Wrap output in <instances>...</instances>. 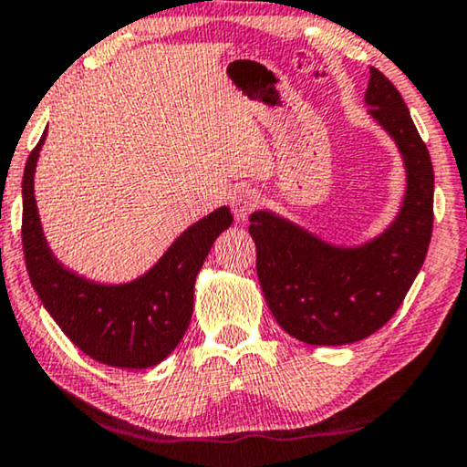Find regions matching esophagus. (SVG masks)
<instances>
[{"label":"esophagus","mask_w":467,"mask_h":467,"mask_svg":"<svg viewBox=\"0 0 467 467\" xmlns=\"http://www.w3.org/2000/svg\"><path fill=\"white\" fill-rule=\"evenodd\" d=\"M259 203H261L259 191H254L251 187H242L238 191H234L232 195V210L238 221H246L248 214H251Z\"/></svg>","instance_id":"34e87169"}]
</instances>
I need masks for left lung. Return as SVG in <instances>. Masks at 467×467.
I'll use <instances>...</instances> for the list:
<instances>
[{"label":"left lung","instance_id":"obj_1","mask_svg":"<svg viewBox=\"0 0 467 467\" xmlns=\"http://www.w3.org/2000/svg\"><path fill=\"white\" fill-rule=\"evenodd\" d=\"M369 114L398 144L406 195L395 221L361 246H334L296 223L257 210L251 232L257 276L286 334L317 347L353 344L379 331L423 267L433 227V168L398 88L369 67Z\"/></svg>","mask_w":467,"mask_h":467}]
</instances>
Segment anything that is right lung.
<instances>
[{"mask_svg":"<svg viewBox=\"0 0 467 467\" xmlns=\"http://www.w3.org/2000/svg\"><path fill=\"white\" fill-rule=\"evenodd\" d=\"M40 142L23 174V253L29 280L63 334L91 359L112 368L146 369L161 363L182 340L193 315V286L210 248L234 223L216 208L176 238L142 276L125 285H99L63 267L44 238L34 197Z\"/></svg>","mask_w":467,"mask_h":467,"instance_id":"add662e5","label":"right lung"}]
</instances>
